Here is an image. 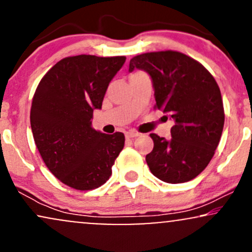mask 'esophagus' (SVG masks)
<instances>
[{
  "mask_svg": "<svg viewBox=\"0 0 252 252\" xmlns=\"http://www.w3.org/2000/svg\"><path fill=\"white\" fill-rule=\"evenodd\" d=\"M140 136V132H137L136 130H129V131L126 132V138H134Z\"/></svg>",
  "mask_w": 252,
  "mask_h": 252,
  "instance_id": "34e87169",
  "label": "esophagus"
}]
</instances>
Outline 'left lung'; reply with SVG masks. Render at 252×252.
<instances>
[{"label": "left lung", "instance_id": "obj_1", "mask_svg": "<svg viewBox=\"0 0 252 252\" xmlns=\"http://www.w3.org/2000/svg\"><path fill=\"white\" fill-rule=\"evenodd\" d=\"M135 68L152 78L155 109L175 122L170 140L150 134L154 148L146 156L150 172L168 184L192 180L210 163L221 137L225 115L218 84L200 63L176 51L136 56L129 71Z\"/></svg>", "mask_w": 252, "mask_h": 252}]
</instances>
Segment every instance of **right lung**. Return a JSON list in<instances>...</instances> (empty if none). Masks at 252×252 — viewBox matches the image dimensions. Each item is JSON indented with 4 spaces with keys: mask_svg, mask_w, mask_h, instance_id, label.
<instances>
[{
    "mask_svg": "<svg viewBox=\"0 0 252 252\" xmlns=\"http://www.w3.org/2000/svg\"><path fill=\"white\" fill-rule=\"evenodd\" d=\"M126 57L80 54L58 62L34 94L31 126L43 162L63 184L78 190L109 180L124 147L123 132L103 134L91 126L106 89Z\"/></svg>",
    "mask_w": 252,
    "mask_h": 252,
    "instance_id": "1",
    "label": "right lung"
}]
</instances>
